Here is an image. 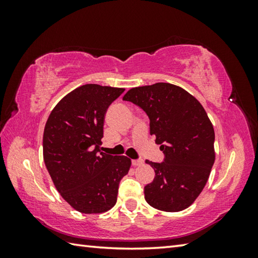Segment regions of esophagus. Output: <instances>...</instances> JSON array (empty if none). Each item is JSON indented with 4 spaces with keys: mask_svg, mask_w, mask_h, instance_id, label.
I'll list each match as a JSON object with an SVG mask.
<instances>
[{
    "mask_svg": "<svg viewBox=\"0 0 258 258\" xmlns=\"http://www.w3.org/2000/svg\"><path fill=\"white\" fill-rule=\"evenodd\" d=\"M143 164V160L142 159H133L132 160V165L133 166H140Z\"/></svg>",
    "mask_w": 258,
    "mask_h": 258,
    "instance_id": "esophagus-1",
    "label": "esophagus"
}]
</instances>
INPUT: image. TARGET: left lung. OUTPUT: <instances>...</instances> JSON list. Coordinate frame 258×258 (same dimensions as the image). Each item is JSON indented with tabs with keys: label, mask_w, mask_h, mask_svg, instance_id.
<instances>
[{
	"label": "left lung",
	"mask_w": 258,
	"mask_h": 258,
	"mask_svg": "<svg viewBox=\"0 0 258 258\" xmlns=\"http://www.w3.org/2000/svg\"><path fill=\"white\" fill-rule=\"evenodd\" d=\"M123 100L147 113L150 134L164 154L161 163L146 160L156 173L145 186L147 203L164 212L187 208L206 185L215 160V133L206 111L195 97L169 83L134 87Z\"/></svg>",
	"instance_id": "left-lung-1"
}]
</instances>
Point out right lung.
<instances>
[{
  "instance_id": "1",
  "label": "right lung",
  "mask_w": 258,
  "mask_h": 258,
  "mask_svg": "<svg viewBox=\"0 0 258 258\" xmlns=\"http://www.w3.org/2000/svg\"><path fill=\"white\" fill-rule=\"evenodd\" d=\"M124 89L77 87L51 111L43 134V157L56 190L76 211L103 213L115 206L131 159L101 152L103 119Z\"/></svg>"
}]
</instances>
